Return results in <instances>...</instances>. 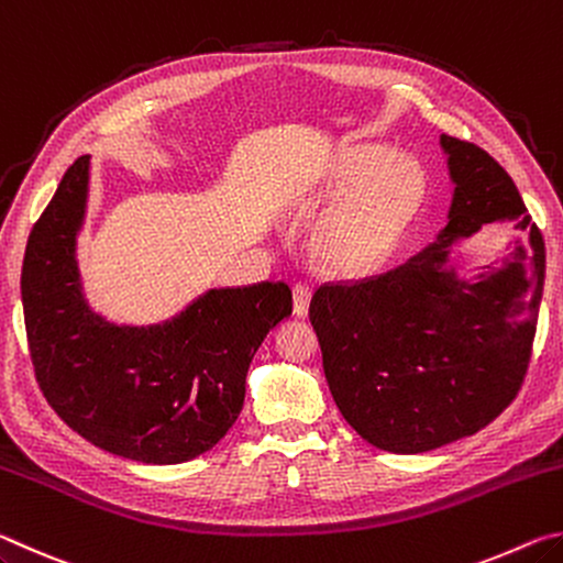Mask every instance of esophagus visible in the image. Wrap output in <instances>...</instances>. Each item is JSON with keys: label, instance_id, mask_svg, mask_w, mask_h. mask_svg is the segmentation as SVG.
<instances>
[{"label": "esophagus", "instance_id": "obj_1", "mask_svg": "<svg viewBox=\"0 0 563 563\" xmlns=\"http://www.w3.org/2000/svg\"><path fill=\"white\" fill-rule=\"evenodd\" d=\"M310 298H312V290L308 288V285H302V283L292 285V310H295V316H298V318L308 316Z\"/></svg>", "mask_w": 563, "mask_h": 563}]
</instances>
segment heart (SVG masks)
<instances>
[{
  "label": "heart",
  "mask_w": 563,
  "mask_h": 563,
  "mask_svg": "<svg viewBox=\"0 0 563 563\" xmlns=\"http://www.w3.org/2000/svg\"><path fill=\"white\" fill-rule=\"evenodd\" d=\"M316 235L318 261L330 271L373 268L389 253L427 198V170L387 146H352L332 168L325 196H345Z\"/></svg>",
  "instance_id": "1"
}]
</instances>
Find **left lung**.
<instances>
[{"instance_id": "1", "label": "left lung", "mask_w": 563, "mask_h": 563, "mask_svg": "<svg viewBox=\"0 0 563 563\" xmlns=\"http://www.w3.org/2000/svg\"><path fill=\"white\" fill-rule=\"evenodd\" d=\"M454 184L450 223L375 278L320 285L310 322L342 417L362 440L419 454L497 419L527 375L544 290V238L487 151L440 136ZM522 233L499 269L460 279L451 245L487 222Z\"/></svg>"}]
</instances>
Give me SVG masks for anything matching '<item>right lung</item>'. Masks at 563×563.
<instances>
[{"label": "right lung", "mask_w": 563, "mask_h": 563, "mask_svg": "<svg viewBox=\"0 0 563 563\" xmlns=\"http://www.w3.org/2000/svg\"><path fill=\"white\" fill-rule=\"evenodd\" d=\"M89 156L34 223L22 265L26 340L46 402L84 440L144 464H180L223 440L265 335L292 312L285 283L213 288L156 325H117L81 288L76 235Z\"/></svg>", "instance_id": "1"}]
</instances>
